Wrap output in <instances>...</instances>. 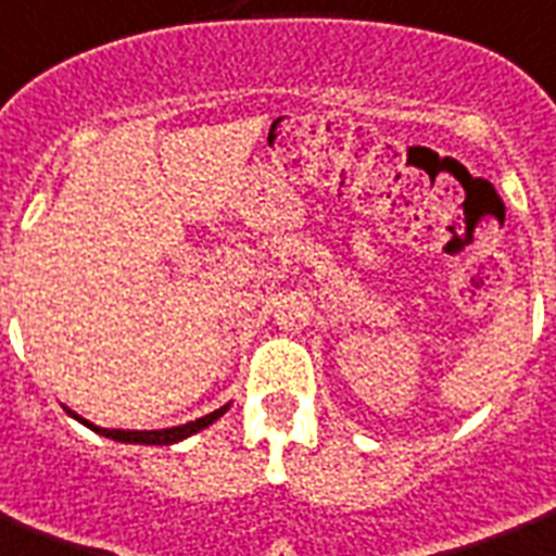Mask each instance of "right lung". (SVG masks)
<instances>
[{
    "label": "right lung",
    "instance_id": "right-lung-1",
    "mask_svg": "<svg viewBox=\"0 0 556 556\" xmlns=\"http://www.w3.org/2000/svg\"><path fill=\"white\" fill-rule=\"evenodd\" d=\"M63 408H66V405H63ZM227 408H230V402H227V405H222V408H215L212 414H206V417H201V419H192V422H184V426H172V429H156V431L101 429V426H96V422H90V419H84L72 408H66V414H70L72 419H78L80 426H87L90 431L101 434V438L118 440V443H139V446H172V443H180V440L192 438V434H198V431L210 429L215 419L227 414Z\"/></svg>",
    "mask_w": 556,
    "mask_h": 556
}]
</instances>
